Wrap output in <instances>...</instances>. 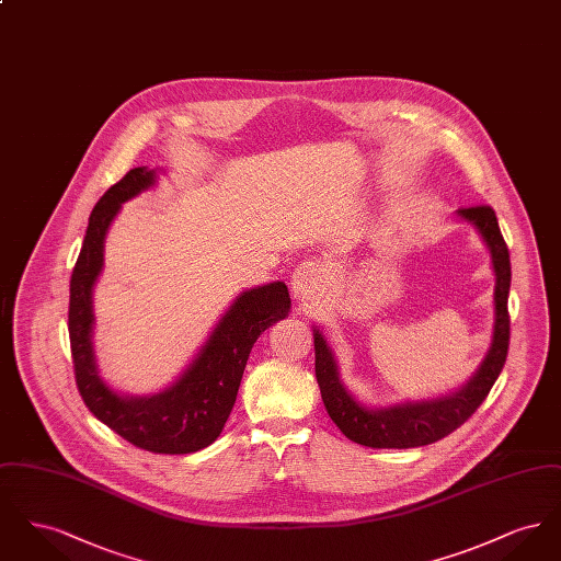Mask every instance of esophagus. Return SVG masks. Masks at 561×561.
Listing matches in <instances>:
<instances>
[{"label":"esophagus","instance_id":"1","mask_svg":"<svg viewBox=\"0 0 561 561\" xmlns=\"http://www.w3.org/2000/svg\"><path fill=\"white\" fill-rule=\"evenodd\" d=\"M325 282V268L316 261H305L293 271V293L298 298H307L318 293Z\"/></svg>","mask_w":561,"mask_h":561}]
</instances>
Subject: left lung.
<instances>
[{
    "label": "left lung",
    "mask_w": 561,
    "mask_h": 561,
    "mask_svg": "<svg viewBox=\"0 0 561 561\" xmlns=\"http://www.w3.org/2000/svg\"><path fill=\"white\" fill-rule=\"evenodd\" d=\"M458 216L480 231L481 240L492 256L496 275L494 284V332L490 351L481 362L473 378L446 398L431 401H408L391 408L370 410L348 393L339 376L334 353L325 343L320 330H313L316 343V376L321 400L351 442L368 448H419L433 444L460 427L488 398L492 385L507 362L508 351V288H511V261L507 243L499 229L496 214L490 206L458 208Z\"/></svg>",
    "instance_id": "8db88e82"
}]
</instances>
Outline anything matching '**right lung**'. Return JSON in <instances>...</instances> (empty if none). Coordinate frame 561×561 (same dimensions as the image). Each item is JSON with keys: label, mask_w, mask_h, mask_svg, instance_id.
Instances as JSON below:
<instances>
[{"label": "right lung", "mask_w": 561, "mask_h": 561, "mask_svg": "<svg viewBox=\"0 0 561 561\" xmlns=\"http://www.w3.org/2000/svg\"><path fill=\"white\" fill-rule=\"evenodd\" d=\"M156 170L133 168L108 187L90 214L69 286V341L76 382L88 410L136 448L156 454H191L210 446L238 398L241 376L256 339L284 320L290 294L284 282L241 293L199 348L187 370L158 396L133 398L101 378L92 345V290L103 271L105 236L122 204L156 185Z\"/></svg>", "instance_id": "add662e5"}]
</instances>
